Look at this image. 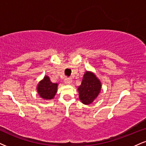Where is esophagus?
Segmentation results:
<instances>
[{"label":"esophagus","mask_w":146,"mask_h":146,"mask_svg":"<svg viewBox=\"0 0 146 146\" xmlns=\"http://www.w3.org/2000/svg\"><path fill=\"white\" fill-rule=\"evenodd\" d=\"M71 82H72L71 80V79H69V78H66L65 80H64V83H65L66 84H68H68H71Z\"/></svg>","instance_id":"obj_1"}]
</instances>
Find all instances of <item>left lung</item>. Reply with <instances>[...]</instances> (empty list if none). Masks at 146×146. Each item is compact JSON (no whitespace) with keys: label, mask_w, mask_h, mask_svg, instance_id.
Masks as SVG:
<instances>
[{"label":"left lung","mask_w":146,"mask_h":146,"mask_svg":"<svg viewBox=\"0 0 146 146\" xmlns=\"http://www.w3.org/2000/svg\"><path fill=\"white\" fill-rule=\"evenodd\" d=\"M80 100L85 105L92 103L99 96L101 83L94 73L86 71L84 73L82 84L78 88Z\"/></svg>","instance_id":"left-lung-1"}]
</instances>
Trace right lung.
I'll return each instance as SVG.
<instances>
[{
    "mask_svg": "<svg viewBox=\"0 0 146 146\" xmlns=\"http://www.w3.org/2000/svg\"><path fill=\"white\" fill-rule=\"evenodd\" d=\"M58 84L52 83L50 78L45 75L44 78L38 82L37 85L38 94L45 100L53 99L57 92Z\"/></svg>",
    "mask_w": 146,
    "mask_h": 146,
    "instance_id": "1",
    "label": "right lung"
}]
</instances>
